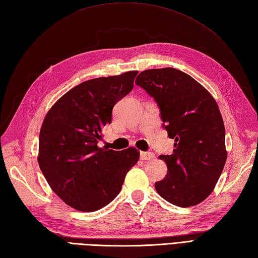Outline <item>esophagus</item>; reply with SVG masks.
<instances>
[{
  "label": "esophagus",
  "mask_w": 258,
  "mask_h": 258,
  "mask_svg": "<svg viewBox=\"0 0 258 258\" xmlns=\"http://www.w3.org/2000/svg\"><path fill=\"white\" fill-rule=\"evenodd\" d=\"M140 158L142 160H153L155 158V155L152 152H141Z\"/></svg>",
  "instance_id": "1"
}]
</instances>
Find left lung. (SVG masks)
<instances>
[{
  "label": "left lung",
  "mask_w": 258,
  "mask_h": 258,
  "mask_svg": "<svg viewBox=\"0 0 258 258\" xmlns=\"http://www.w3.org/2000/svg\"><path fill=\"white\" fill-rule=\"evenodd\" d=\"M135 83L156 102L163 127L175 140L160 155L167 175L155 182L158 195L177 207H192L210 195L226 161L225 128L217 102L192 77L175 68L149 69Z\"/></svg>",
  "instance_id": "8db88e82"
}]
</instances>
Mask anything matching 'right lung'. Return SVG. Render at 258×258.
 <instances>
[{"mask_svg": "<svg viewBox=\"0 0 258 258\" xmlns=\"http://www.w3.org/2000/svg\"><path fill=\"white\" fill-rule=\"evenodd\" d=\"M136 75L127 71L80 83L52 105L41 125L39 168L53 192L77 210L93 212L109 205L139 161L134 147H98L113 106L133 90Z\"/></svg>", "mask_w": 258, "mask_h": 258, "instance_id": "obj_1", "label": "right lung"}]
</instances>
